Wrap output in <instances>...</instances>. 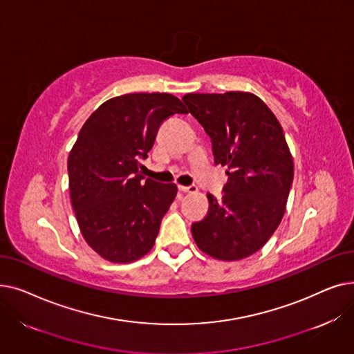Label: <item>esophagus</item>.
<instances>
[{"mask_svg": "<svg viewBox=\"0 0 354 354\" xmlns=\"http://www.w3.org/2000/svg\"><path fill=\"white\" fill-rule=\"evenodd\" d=\"M178 189L180 192H188V194H195L198 191V187L196 185H189V187H183V185H179Z\"/></svg>", "mask_w": 354, "mask_h": 354, "instance_id": "esophagus-1", "label": "esophagus"}]
</instances>
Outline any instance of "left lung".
<instances>
[{
	"label": "left lung",
	"mask_w": 354,
	"mask_h": 354,
	"mask_svg": "<svg viewBox=\"0 0 354 354\" xmlns=\"http://www.w3.org/2000/svg\"><path fill=\"white\" fill-rule=\"evenodd\" d=\"M191 115L211 138L215 165L227 166L228 182L209 212L192 224L205 254L236 261L261 248L280 225L292 185L294 165L280 122L251 93L187 95Z\"/></svg>",
	"instance_id": "1"
}]
</instances>
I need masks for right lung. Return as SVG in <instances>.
I'll use <instances>...</instances> for the list:
<instances>
[{"label":"right lung","instance_id":"1","mask_svg":"<svg viewBox=\"0 0 354 354\" xmlns=\"http://www.w3.org/2000/svg\"><path fill=\"white\" fill-rule=\"evenodd\" d=\"M188 113L167 93H132L104 102L83 124L67 160L71 205L86 243L111 263L152 250L175 183L142 175L160 123Z\"/></svg>","mask_w":354,"mask_h":354}]
</instances>
